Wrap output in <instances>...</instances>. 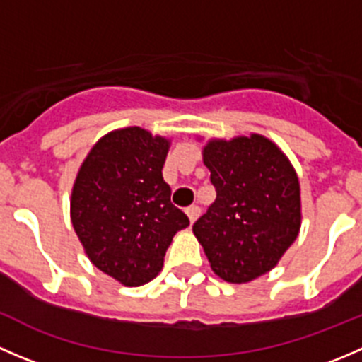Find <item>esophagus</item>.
Masks as SVG:
<instances>
[{
    "label": "esophagus",
    "mask_w": 362,
    "mask_h": 362,
    "mask_svg": "<svg viewBox=\"0 0 362 362\" xmlns=\"http://www.w3.org/2000/svg\"><path fill=\"white\" fill-rule=\"evenodd\" d=\"M185 214L189 215V221H191V222H194L196 218L199 217V214H202V208H199V206H196V204H192V206L185 208Z\"/></svg>",
    "instance_id": "obj_1"
}]
</instances>
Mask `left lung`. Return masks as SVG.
I'll return each instance as SVG.
<instances>
[{"instance_id": "8db88e82", "label": "left lung", "mask_w": 362, "mask_h": 362, "mask_svg": "<svg viewBox=\"0 0 362 362\" xmlns=\"http://www.w3.org/2000/svg\"><path fill=\"white\" fill-rule=\"evenodd\" d=\"M203 160L217 198L192 231L222 280L250 282L275 268L298 238V175L284 152L259 134L210 141Z\"/></svg>"}]
</instances>
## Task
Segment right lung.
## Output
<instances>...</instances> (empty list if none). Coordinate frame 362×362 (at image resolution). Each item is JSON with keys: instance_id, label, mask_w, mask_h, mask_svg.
<instances>
[{"instance_id": "right-lung-1", "label": "right lung", "mask_w": 362, "mask_h": 362, "mask_svg": "<svg viewBox=\"0 0 362 362\" xmlns=\"http://www.w3.org/2000/svg\"><path fill=\"white\" fill-rule=\"evenodd\" d=\"M170 141L117 129L89 152L71 192V222L90 262L127 287L151 282L189 217L163 178Z\"/></svg>"}]
</instances>
